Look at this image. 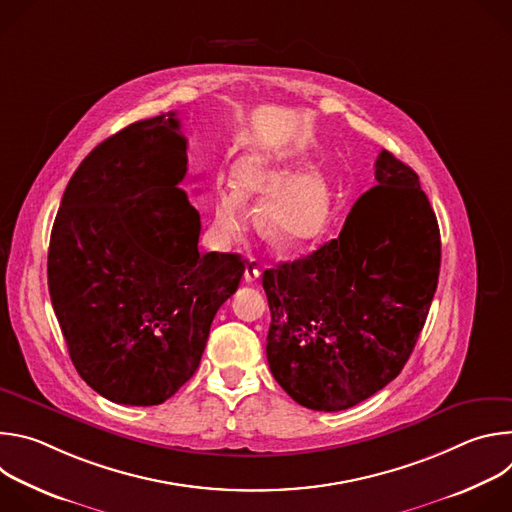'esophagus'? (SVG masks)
I'll return each instance as SVG.
<instances>
[{
  "mask_svg": "<svg viewBox=\"0 0 512 512\" xmlns=\"http://www.w3.org/2000/svg\"><path fill=\"white\" fill-rule=\"evenodd\" d=\"M259 275H261V267H259L257 259H249L247 265H245V281L253 283V281L259 279Z\"/></svg>",
  "mask_w": 512,
  "mask_h": 512,
  "instance_id": "1",
  "label": "esophagus"
}]
</instances>
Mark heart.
I'll return each instance as SVG.
<instances>
[{
	"label": "heart",
	"instance_id": "obj_1",
	"mask_svg": "<svg viewBox=\"0 0 512 512\" xmlns=\"http://www.w3.org/2000/svg\"><path fill=\"white\" fill-rule=\"evenodd\" d=\"M283 164L261 156L245 158L237 168V186L218 184L212 194V235L231 243L245 233L251 210L247 196L267 192L259 218L263 231L283 247H298L316 239L332 214V194L318 172L289 176Z\"/></svg>",
	"mask_w": 512,
	"mask_h": 512
}]
</instances>
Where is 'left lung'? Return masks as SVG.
Listing matches in <instances>:
<instances>
[{"label": "left lung", "instance_id": "left-lung-1", "mask_svg": "<svg viewBox=\"0 0 512 512\" xmlns=\"http://www.w3.org/2000/svg\"><path fill=\"white\" fill-rule=\"evenodd\" d=\"M330 243L265 269L267 362L296 403L340 411L405 367L440 277L442 241L419 176L391 152Z\"/></svg>", "mask_w": 512, "mask_h": 512}]
</instances>
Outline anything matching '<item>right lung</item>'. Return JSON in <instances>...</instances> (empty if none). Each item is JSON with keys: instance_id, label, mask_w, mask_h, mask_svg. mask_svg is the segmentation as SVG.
<instances>
[{"instance_id": "1", "label": "right lung", "mask_w": 512, "mask_h": 512, "mask_svg": "<svg viewBox=\"0 0 512 512\" xmlns=\"http://www.w3.org/2000/svg\"><path fill=\"white\" fill-rule=\"evenodd\" d=\"M186 148L176 113L127 125L72 174L52 227L54 314L77 373L113 403L170 399L245 273L239 255L198 251Z\"/></svg>"}]
</instances>
